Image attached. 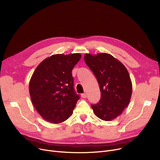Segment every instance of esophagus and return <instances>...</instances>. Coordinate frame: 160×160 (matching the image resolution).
I'll return each instance as SVG.
<instances>
[{
  "instance_id": "esophagus-1",
  "label": "esophagus",
  "mask_w": 160,
  "mask_h": 160,
  "mask_svg": "<svg viewBox=\"0 0 160 160\" xmlns=\"http://www.w3.org/2000/svg\"><path fill=\"white\" fill-rule=\"evenodd\" d=\"M81 97H82V98H86V97H87V95H86V93H82V94L81 95Z\"/></svg>"
}]
</instances>
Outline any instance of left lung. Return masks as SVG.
I'll list each match as a JSON object with an SVG mask.
<instances>
[{"instance_id":"8db88e82","label":"left lung","mask_w":160,"mask_h":160,"mask_svg":"<svg viewBox=\"0 0 160 160\" xmlns=\"http://www.w3.org/2000/svg\"><path fill=\"white\" fill-rule=\"evenodd\" d=\"M84 60L97 78L101 92L99 102L91 108L100 119L113 120L130 101L132 84L129 73L121 62L107 53L86 54Z\"/></svg>"}]
</instances>
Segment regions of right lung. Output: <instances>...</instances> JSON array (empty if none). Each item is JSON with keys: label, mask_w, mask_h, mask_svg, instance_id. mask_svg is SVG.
I'll use <instances>...</instances> for the list:
<instances>
[{"label": "right lung", "mask_w": 160, "mask_h": 160, "mask_svg": "<svg viewBox=\"0 0 160 160\" xmlns=\"http://www.w3.org/2000/svg\"><path fill=\"white\" fill-rule=\"evenodd\" d=\"M82 56L54 54L41 62L29 83L32 102L43 118L51 123L62 122L72 114L79 95L74 89L72 70Z\"/></svg>", "instance_id": "obj_1"}]
</instances>
